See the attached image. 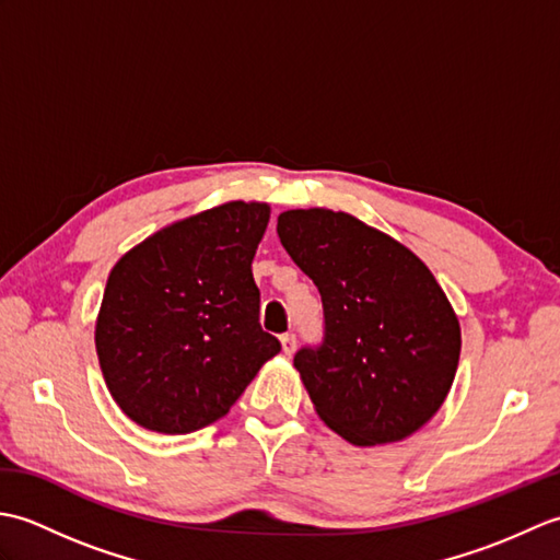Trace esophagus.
<instances>
[{
	"label": "esophagus",
	"instance_id": "esophagus-1",
	"mask_svg": "<svg viewBox=\"0 0 560 560\" xmlns=\"http://www.w3.org/2000/svg\"><path fill=\"white\" fill-rule=\"evenodd\" d=\"M281 349H283V353L291 355L295 351V335H291V331H289V335H283L281 337Z\"/></svg>",
	"mask_w": 560,
	"mask_h": 560
}]
</instances>
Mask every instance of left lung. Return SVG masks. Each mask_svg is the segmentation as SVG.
I'll return each instance as SVG.
<instances>
[{"label":"left lung","instance_id":"1","mask_svg":"<svg viewBox=\"0 0 560 560\" xmlns=\"http://www.w3.org/2000/svg\"><path fill=\"white\" fill-rule=\"evenodd\" d=\"M277 233L323 295L325 339L293 359L319 419L361 447L419 431L443 407L462 349L431 269L347 211H283Z\"/></svg>","mask_w":560,"mask_h":560}]
</instances>
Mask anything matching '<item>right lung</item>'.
<instances>
[{
	"label": "right lung",
	"mask_w": 560,
	"mask_h": 560,
	"mask_svg": "<svg viewBox=\"0 0 560 560\" xmlns=\"http://www.w3.org/2000/svg\"><path fill=\"white\" fill-rule=\"evenodd\" d=\"M269 213L265 201H225L165 225L110 269L96 353L137 425L183 435L219 421L281 351L259 327L253 279Z\"/></svg>",
	"instance_id": "1"
}]
</instances>
